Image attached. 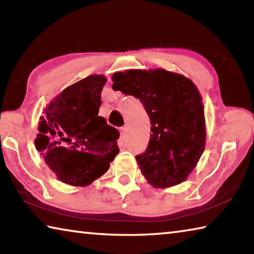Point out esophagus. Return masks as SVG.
Wrapping results in <instances>:
<instances>
[{"instance_id":"1","label":"esophagus","mask_w":254,"mask_h":254,"mask_svg":"<svg viewBox=\"0 0 254 254\" xmlns=\"http://www.w3.org/2000/svg\"><path fill=\"white\" fill-rule=\"evenodd\" d=\"M120 132H121V140L126 139V136H127V127H121V130H120Z\"/></svg>"}]
</instances>
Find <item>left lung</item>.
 I'll return each mask as SVG.
<instances>
[{
  "instance_id": "8db88e82",
  "label": "left lung",
  "mask_w": 254,
  "mask_h": 254,
  "mask_svg": "<svg viewBox=\"0 0 254 254\" xmlns=\"http://www.w3.org/2000/svg\"><path fill=\"white\" fill-rule=\"evenodd\" d=\"M112 80L114 91L139 98L151 121L148 148L135 157L141 174L156 188L185 182L206 143L203 98L196 85L162 68L117 71Z\"/></svg>"
}]
</instances>
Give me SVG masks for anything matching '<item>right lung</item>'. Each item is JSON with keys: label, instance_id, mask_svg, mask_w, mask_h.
<instances>
[{"label": "right lung", "instance_id": "obj_1", "mask_svg": "<svg viewBox=\"0 0 254 254\" xmlns=\"http://www.w3.org/2000/svg\"><path fill=\"white\" fill-rule=\"evenodd\" d=\"M107 78L91 75L56 96L40 118L34 144L60 182L87 186L110 168L119 153L117 128L98 117Z\"/></svg>", "mask_w": 254, "mask_h": 254}]
</instances>
